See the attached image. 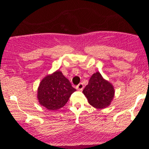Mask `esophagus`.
I'll return each mask as SVG.
<instances>
[{
  "instance_id": "esophagus-1",
  "label": "esophagus",
  "mask_w": 149,
  "mask_h": 149,
  "mask_svg": "<svg viewBox=\"0 0 149 149\" xmlns=\"http://www.w3.org/2000/svg\"><path fill=\"white\" fill-rule=\"evenodd\" d=\"M83 88H84V86H83V83H80V84H78V85L76 86V89H77V90H80V91H81V90H83Z\"/></svg>"
}]
</instances>
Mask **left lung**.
Masks as SVG:
<instances>
[{"instance_id": "8db88e82", "label": "left lung", "mask_w": 149, "mask_h": 149, "mask_svg": "<svg viewBox=\"0 0 149 149\" xmlns=\"http://www.w3.org/2000/svg\"><path fill=\"white\" fill-rule=\"evenodd\" d=\"M83 92L89 104L97 109H105L110 106L115 95L113 85L104 79L98 71L91 76Z\"/></svg>"}]
</instances>
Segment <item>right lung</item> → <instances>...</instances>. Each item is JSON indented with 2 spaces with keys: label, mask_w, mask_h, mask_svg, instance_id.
I'll return each instance as SVG.
<instances>
[{
  "label": "right lung",
  "mask_w": 149,
  "mask_h": 149,
  "mask_svg": "<svg viewBox=\"0 0 149 149\" xmlns=\"http://www.w3.org/2000/svg\"><path fill=\"white\" fill-rule=\"evenodd\" d=\"M76 90L61 71L57 70L42 78L38 88L37 98L42 107L55 111L64 107Z\"/></svg>",
  "instance_id": "obj_1"
}]
</instances>
